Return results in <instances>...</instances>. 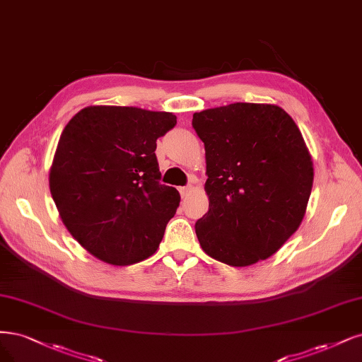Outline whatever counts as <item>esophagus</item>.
Returning <instances> with one entry per match:
<instances>
[{"label":"esophagus","mask_w":362,"mask_h":362,"mask_svg":"<svg viewBox=\"0 0 362 362\" xmlns=\"http://www.w3.org/2000/svg\"><path fill=\"white\" fill-rule=\"evenodd\" d=\"M193 190H194V187L192 184L185 185V187H180V194H181V197H187Z\"/></svg>","instance_id":"1"}]
</instances>
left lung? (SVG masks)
<instances>
[{
  "instance_id": "8db88e82",
  "label": "left lung",
  "mask_w": 362,
  "mask_h": 362,
  "mask_svg": "<svg viewBox=\"0 0 362 362\" xmlns=\"http://www.w3.org/2000/svg\"><path fill=\"white\" fill-rule=\"evenodd\" d=\"M205 145L208 213L194 224L204 252L230 267L272 256L300 228L313 163L295 121L276 105L196 112Z\"/></svg>"
}]
</instances>
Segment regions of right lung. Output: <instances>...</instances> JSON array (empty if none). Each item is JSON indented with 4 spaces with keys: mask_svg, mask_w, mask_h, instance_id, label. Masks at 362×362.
I'll return each instance as SVG.
<instances>
[{
    "mask_svg": "<svg viewBox=\"0 0 362 362\" xmlns=\"http://www.w3.org/2000/svg\"><path fill=\"white\" fill-rule=\"evenodd\" d=\"M170 112L88 106L61 133L49 187L62 223L85 250L112 265L156 253L180 193L161 184L157 139Z\"/></svg>",
    "mask_w": 362,
    "mask_h": 362,
    "instance_id": "add662e5",
    "label": "right lung"
}]
</instances>
